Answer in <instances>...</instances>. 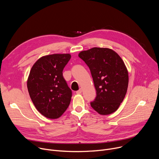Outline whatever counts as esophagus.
Segmentation results:
<instances>
[{
  "mask_svg": "<svg viewBox=\"0 0 159 159\" xmlns=\"http://www.w3.org/2000/svg\"><path fill=\"white\" fill-rule=\"evenodd\" d=\"M82 93V89H80L79 90H78L77 91H76V94H80Z\"/></svg>",
  "mask_w": 159,
  "mask_h": 159,
  "instance_id": "1",
  "label": "esophagus"
}]
</instances>
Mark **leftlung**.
<instances>
[{"label": "left lung", "mask_w": 159, "mask_h": 159, "mask_svg": "<svg viewBox=\"0 0 159 159\" xmlns=\"http://www.w3.org/2000/svg\"><path fill=\"white\" fill-rule=\"evenodd\" d=\"M79 57L89 66L96 90V97L90 106L99 114L115 112L123 102L128 85L126 65L115 51L94 47L80 52Z\"/></svg>", "instance_id": "obj_1"}]
</instances>
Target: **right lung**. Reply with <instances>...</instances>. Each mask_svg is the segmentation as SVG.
Listing matches in <instances>:
<instances>
[{
  "mask_svg": "<svg viewBox=\"0 0 159 159\" xmlns=\"http://www.w3.org/2000/svg\"><path fill=\"white\" fill-rule=\"evenodd\" d=\"M70 58L69 53L43 56L30 70L27 81L30 98L36 109L46 118H60L70 103L72 90L62 73Z\"/></svg>",
  "mask_w": 159,
  "mask_h": 159,
  "instance_id": "1",
  "label": "right lung"
}]
</instances>
